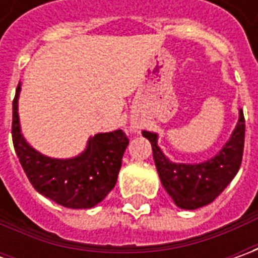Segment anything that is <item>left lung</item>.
Masks as SVG:
<instances>
[{
	"label": "left lung",
	"mask_w": 258,
	"mask_h": 258,
	"mask_svg": "<svg viewBox=\"0 0 258 258\" xmlns=\"http://www.w3.org/2000/svg\"><path fill=\"white\" fill-rule=\"evenodd\" d=\"M142 135L152 145L161 182L173 203L182 210H197L213 203L238 172L243 161L245 120L240 110L238 123L230 141L214 158L201 164L171 162L158 146V135L148 131Z\"/></svg>",
	"instance_id": "obj_1"
}]
</instances>
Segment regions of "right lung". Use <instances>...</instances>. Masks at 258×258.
<instances>
[{
  "label": "right lung",
  "mask_w": 258,
  "mask_h": 258,
  "mask_svg": "<svg viewBox=\"0 0 258 258\" xmlns=\"http://www.w3.org/2000/svg\"><path fill=\"white\" fill-rule=\"evenodd\" d=\"M18 85L13 100V144L20 164L37 192L67 208H92L113 189L129 144L123 131L97 134L85 152L70 159H54L25 142L20 129Z\"/></svg>",
  "instance_id": "obj_1"
}]
</instances>
